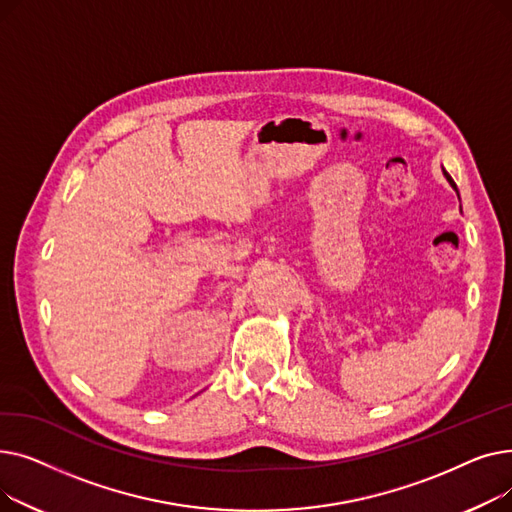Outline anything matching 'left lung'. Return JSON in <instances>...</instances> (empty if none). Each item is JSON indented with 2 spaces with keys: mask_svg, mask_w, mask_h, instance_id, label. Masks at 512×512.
I'll return each instance as SVG.
<instances>
[{
  "mask_svg": "<svg viewBox=\"0 0 512 512\" xmlns=\"http://www.w3.org/2000/svg\"><path fill=\"white\" fill-rule=\"evenodd\" d=\"M444 176H446V178H448V182H450V184H452V186H454V180H452V178H450V174H448V172H446V170H444ZM454 188H456V186H454Z\"/></svg>",
  "mask_w": 512,
  "mask_h": 512,
  "instance_id": "8db88e82",
  "label": "left lung"
}]
</instances>
